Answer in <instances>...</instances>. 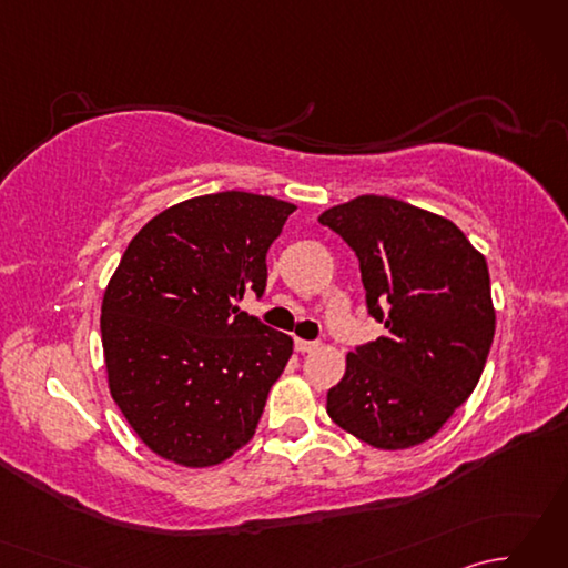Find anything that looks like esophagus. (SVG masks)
<instances>
[{"instance_id":"obj_1","label":"esophagus","mask_w":568,"mask_h":568,"mask_svg":"<svg viewBox=\"0 0 568 568\" xmlns=\"http://www.w3.org/2000/svg\"><path fill=\"white\" fill-rule=\"evenodd\" d=\"M320 344L317 342H307V339H295V352H300V354H312L315 352Z\"/></svg>"}]
</instances>
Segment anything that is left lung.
Here are the masks:
<instances>
[{
    "instance_id": "left-lung-1",
    "label": "left lung",
    "mask_w": 568,
    "mask_h": 568,
    "mask_svg": "<svg viewBox=\"0 0 568 568\" xmlns=\"http://www.w3.org/2000/svg\"><path fill=\"white\" fill-rule=\"evenodd\" d=\"M320 224L356 253L368 315L385 324L346 356L327 413L376 449L427 442L474 393L496 334L484 253L454 222L395 197L361 195Z\"/></svg>"
}]
</instances>
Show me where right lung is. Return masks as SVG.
I'll return each mask as SVG.
<instances>
[{"instance_id": "1", "label": "right lung", "mask_w": 568, "mask_h": 568, "mask_svg": "<svg viewBox=\"0 0 568 568\" xmlns=\"http://www.w3.org/2000/svg\"><path fill=\"white\" fill-rule=\"evenodd\" d=\"M295 204L226 190L173 204L126 246L102 300L114 403L168 462L222 464L258 427L293 339L239 310Z\"/></svg>"}]
</instances>
